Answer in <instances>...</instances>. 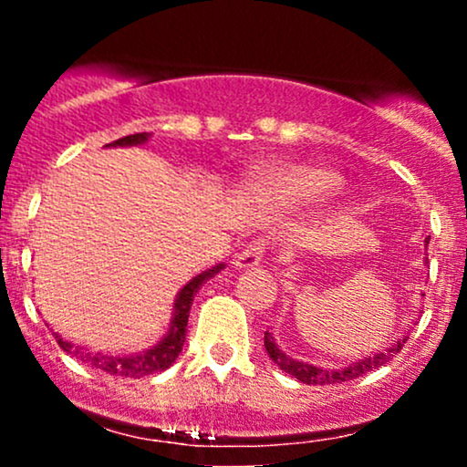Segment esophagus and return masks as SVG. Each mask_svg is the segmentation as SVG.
<instances>
[{
  "mask_svg": "<svg viewBox=\"0 0 467 467\" xmlns=\"http://www.w3.org/2000/svg\"><path fill=\"white\" fill-rule=\"evenodd\" d=\"M265 239H254L245 245V250H241L237 256H234V265L237 267H254L261 264L265 254Z\"/></svg>",
  "mask_w": 467,
  "mask_h": 467,
  "instance_id": "obj_1",
  "label": "esophagus"
}]
</instances>
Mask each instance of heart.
I'll use <instances>...</instances> for the list:
<instances>
[{
	"mask_svg": "<svg viewBox=\"0 0 467 467\" xmlns=\"http://www.w3.org/2000/svg\"><path fill=\"white\" fill-rule=\"evenodd\" d=\"M265 186L283 202H314L323 200L336 189V178L329 171L316 166H292L272 173Z\"/></svg>",
	"mask_w": 467,
	"mask_h": 467,
	"instance_id": "1",
	"label": "heart"
}]
</instances>
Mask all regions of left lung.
Returning <instances> with one entry per match:
<instances>
[{
	"mask_svg": "<svg viewBox=\"0 0 467 467\" xmlns=\"http://www.w3.org/2000/svg\"><path fill=\"white\" fill-rule=\"evenodd\" d=\"M264 342H265L267 356L276 362V367H281V371L294 375V378L303 384H320V387H323V384H336V382H347V379H356L360 378L362 373H368L373 371V368L384 367L389 360H393V356H398L401 351V347H404L406 342V336L401 337V340H398V345H393L384 353H378V356L373 358H364V360L353 362L351 367L337 368V371H327V368H318V367H312V364L292 360V358H287L285 353L278 349L275 337L270 336V331H265Z\"/></svg>",
	"mask_w": 467,
	"mask_h": 467,
	"instance_id": "1",
	"label": "left lung"
}]
</instances>
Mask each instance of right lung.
Listing matches in <instances>:
<instances>
[{
  "label": "right lung",
  "mask_w": 467,
  "mask_h": 467,
  "mask_svg": "<svg viewBox=\"0 0 467 467\" xmlns=\"http://www.w3.org/2000/svg\"><path fill=\"white\" fill-rule=\"evenodd\" d=\"M149 133H133V136H125L120 140L111 142V147H130V144H142L147 142ZM109 147V144H107ZM222 264L213 267V270L202 272L200 276H195L192 281L186 283L182 287L178 301H175V316L171 320V329L169 334L162 337L160 345H155L153 349H149L147 353H140V356H103V353H88L80 351L78 347L69 345V342L63 340L61 336L55 334L58 347L63 351L72 353L74 358L85 364H92L94 368H100V371L109 373V375H120V378H144V375H151L158 371H164L169 368L171 364L175 362V358L180 356L182 347H184L186 340V325H189V312L192 298H195L197 289H200L208 278H213L222 270Z\"/></svg>",
  "instance_id": "obj_1"
}]
</instances>
